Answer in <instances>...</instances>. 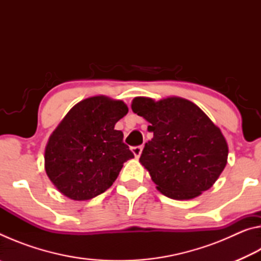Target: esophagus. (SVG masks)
I'll use <instances>...</instances> for the list:
<instances>
[{"mask_svg":"<svg viewBox=\"0 0 261 261\" xmlns=\"http://www.w3.org/2000/svg\"><path fill=\"white\" fill-rule=\"evenodd\" d=\"M132 153H134V155L138 159L139 156H140V154H141V152H143V146H135V147H132Z\"/></svg>","mask_w":261,"mask_h":261,"instance_id":"34e87169","label":"esophagus"}]
</instances>
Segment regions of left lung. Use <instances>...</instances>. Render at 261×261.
<instances>
[{"instance_id":"obj_1","label":"left lung","mask_w":261,"mask_h":261,"mask_svg":"<svg viewBox=\"0 0 261 261\" xmlns=\"http://www.w3.org/2000/svg\"><path fill=\"white\" fill-rule=\"evenodd\" d=\"M132 112L144 117L153 138L139 162L156 189L176 200H189L213 187L228 159V144L211 118L191 101L169 96L132 100Z\"/></svg>"}]
</instances>
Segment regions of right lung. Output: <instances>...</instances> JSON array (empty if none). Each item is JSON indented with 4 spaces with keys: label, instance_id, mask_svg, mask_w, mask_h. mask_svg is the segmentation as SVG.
Masks as SVG:
<instances>
[{
    "label": "right lung",
    "instance_id": "add662e5",
    "mask_svg": "<svg viewBox=\"0 0 261 261\" xmlns=\"http://www.w3.org/2000/svg\"><path fill=\"white\" fill-rule=\"evenodd\" d=\"M129 112L122 100L95 95L74 105L53 131L45 149V169L65 197L83 201L112 187L134 158L115 124Z\"/></svg>",
    "mask_w": 261,
    "mask_h": 261
}]
</instances>
